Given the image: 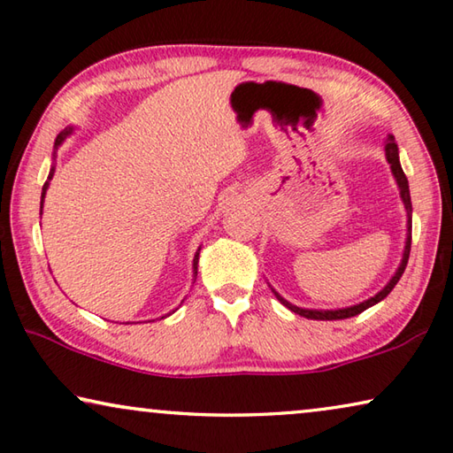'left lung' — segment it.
I'll use <instances>...</instances> for the list:
<instances>
[{"label": "left lung", "mask_w": 453, "mask_h": 453, "mask_svg": "<svg viewBox=\"0 0 453 453\" xmlns=\"http://www.w3.org/2000/svg\"><path fill=\"white\" fill-rule=\"evenodd\" d=\"M386 158H388V164L392 168V174L394 178H396L398 182V188H400V196L402 200H404V205H406V211H408V237H406V250H404V257H402V263L400 267L396 271V275H394L390 279V283L384 287V289L374 295V297H370L368 301L360 303V305H355V307H349V309H336V311H311V309H299L291 305L289 301H285L281 295L275 293V297L283 303V305L287 309H291L293 312H297V315L301 317H307V319H315V320H336V319H349V317H355V315H360V312L366 311L368 307L376 305V303H380L386 295H388L394 287H396V283L400 281L402 273H404V269L408 265V257H410V245H412V202H410V188H408V178L404 174V170H402L400 166V160H398V146L396 142H394V136H388V141H386Z\"/></svg>", "instance_id": "obj_1"}]
</instances>
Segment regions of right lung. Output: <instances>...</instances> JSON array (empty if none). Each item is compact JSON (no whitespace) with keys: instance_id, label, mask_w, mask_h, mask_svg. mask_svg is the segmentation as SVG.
Segmentation results:
<instances>
[{"instance_id":"obj_1","label":"right lung","mask_w":453,"mask_h":453,"mask_svg":"<svg viewBox=\"0 0 453 453\" xmlns=\"http://www.w3.org/2000/svg\"><path fill=\"white\" fill-rule=\"evenodd\" d=\"M67 134H71V128H67V130H63V133L59 134V136H57V141H55V148L57 146H59L63 141H65V136H67ZM53 168H51V172H49V176H47V182L43 184V192H41V208H43V198H45V192H47V188H49V180H51L53 178ZM200 251V250H198ZM198 255L200 253H196V257H194V271H196V273H198Z\"/></svg>"}]
</instances>
